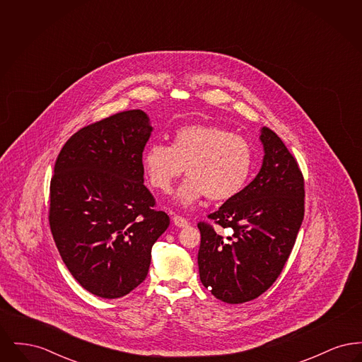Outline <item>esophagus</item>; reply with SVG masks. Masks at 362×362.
Segmentation results:
<instances>
[{
	"instance_id": "1",
	"label": "esophagus",
	"mask_w": 362,
	"mask_h": 362,
	"mask_svg": "<svg viewBox=\"0 0 362 362\" xmlns=\"http://www.w3.org/2000/svg\"><path fill=\"white\" fill-rule=\"evenodd\" d=\"M173 224L176 225L177 228H185L189 225V221L185 218V217H180V216H173Z\"/></svg>"
}]
</instances>
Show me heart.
Masks as SVG:
<instances>
[{
  "label": "heart",
  "mask_w": 362,
  "mask_h": 362,
  "mask_svg": "<svg viewBox=\"0 0 362 362\" xmlns=\"http://www.w3.org/2000/svg\"><path fill=\"white\" fill-rule=\"evenodd\" d=\"M254 152L247 139L210 124H189L173 133L171 146L151 144L142 155V170L149 185L168 192L186 168L189 179L175 192L173 201L192 207L202 197L228 201L247 185Z\"/></svg>",
  "instance_id": "obj_1"
}]
</instances>
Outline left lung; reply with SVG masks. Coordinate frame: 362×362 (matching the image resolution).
<instances>
[{"label": "left lung", "mask_w": 362, "mask_h": 362, "mask_svg": "<svg viewBox=\"0 0 362 362\" xmlns=\"http://www.w3.org/2000/svg\"><path fill=\"white\" fill-rule=\"evenodd\" d=\"M263 161L255 179L209 216L232 228L224 238L198 224L202 285L228 304L251 301L281 274L304 218V177L282 139L260 129Z\"/></svg>", "instance_id": "obj_1"}]
</instances>
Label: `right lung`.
Here are the masks:
<instances>
[{"instance_id":"1","label":"right lung","mask_w":362,"mask_h":362,"mask_svg":"<svg viewBox=\"0 0 362 362\" xmlns=\"http://www.w3.org/2000/svg\"><path fill=\"white\" fill-rule=\"evenodd\" d=\"M153 132L129 110L78 130L57 157L50 228L70 274L88 292L118 298L146 278L170 217L144 186L142 152Z\"/></svg>"}]
</instances>
